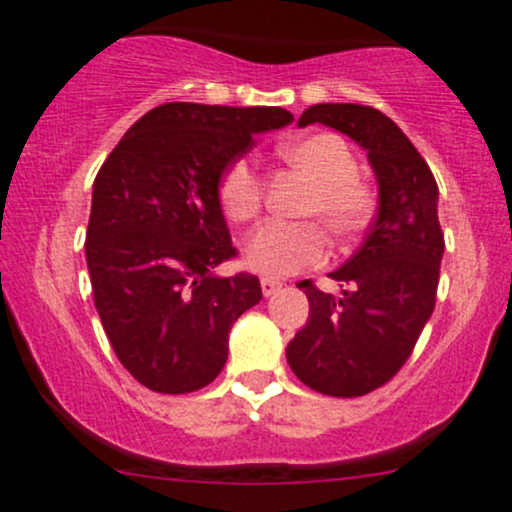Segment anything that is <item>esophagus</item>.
<instances>
[{
	"instance_id": "34e87169",
	"label": "esophagus",
	"mask_w": 512,
	"mask_h": 512,
	"mask_svg": "<svg viewBox=\"0 0 512 512\" xmlns=\"http://www.w3.org/2000/svg\"><path fill=\"white\" fill-rule=\"evenodd\" d=\"M261 291H263V296H273V293L281 291V281H273V278H261Z\"/></svg>"
}]
</instances>
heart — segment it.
Wrapping results in <instances>:
<instances>
[{
  "instance_id": "obj_1",
  "label": "heart",
  "mask_w": 512,
  "mask_h": 512,
  "mask_svg": "<svg viewBox=\"0 0 512 512\" xmlns=\"http://www.w3.org/2000/svg\"><path fill=\"white\" fill-rule=\"evenodd\" d=\"M278 159L311 181L298 214L316 219L336 244L358 239L371 226L378 194L358 174V156L346 139L331 131H318L278 146ZM263 196V176L249 159H236L226 166L219 179V204L231 224L256 221L263 209ZM320 227L313 221L266 224L246 244V263L268 278H283L316 266L326 256V236Z\"/></svg>"
}]
</instances>
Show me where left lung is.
<instances>
[{"instance_id": "left-lung-1", "label": "left lung", "mask_w": 512, "mask_h": 512, "mask_svg": "<svg viewBox=\"0 0 512 512\" xmlns=\"http://www.w3.org/2000/svg\"><path fill=\"white\" fill-rule=\"evenodd\" d=\"M316 121L368 151L381 201L361 249L331 273L346 286L343 296L323 293L311 278L298 283L311 313L286 358L313 391L358 398L401 371L435 308L445 249L438 184L411 139L373 106L316 104L298 126Z\"/></svg>"}]
</instances>
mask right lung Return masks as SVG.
I'll list each match as a JSON object with an SVG mask.
<instances>
[{
    "label": "right lung",
    "instance_id": "1",
    "mask_svg": "<svg viewBox=\"0 0 512 512\" xmlns=\"http://www.w3.org/2000/svg\"><path fill=\"white\" fill-rule=\"evenodd\" d=\"M281 106L174 101L141 116L101 164L86 226L94 306L121 366L149 391L209 386L229 356L236 318L263 298L254 273L219 278L231 246L219 179Z\"/></svg>",
    "mask_w": 512,
    "mask_h": 512
}]
</instances>
